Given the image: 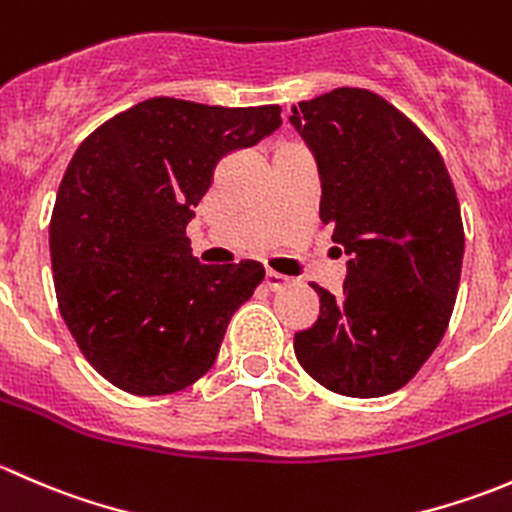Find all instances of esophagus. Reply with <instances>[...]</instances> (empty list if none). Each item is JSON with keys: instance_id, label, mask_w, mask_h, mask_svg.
Returning a JSON list of instances; mask_svg holds the SVG:
<instances>
[{"instance_id": "esophagus-1", "label": "esophagus", "mask_w": 512, "mask_h": 512, "mask_svg": "<svg viewBox=\"0 0 512 512\" xmlns=\"http://www.w3.org/2000/svg\"><path fill=\"white\" fill-rule=\"evenodd\" d=\"M287 285V277L280 275V272H272L267 270L265 272V287L272 289V292H277V289H282Z\"/></svg>"}]
</instances>
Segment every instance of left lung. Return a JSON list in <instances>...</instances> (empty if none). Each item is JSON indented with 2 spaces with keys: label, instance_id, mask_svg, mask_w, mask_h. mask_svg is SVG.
<instances>
[{
  "label": "left lung",
  "instance_id": "obj_1",
  "mask_svg": "<svg viewBox=\"0 0 512 512\" xmlns=\"http://www.w3.org/2000/svg\"><path fill=\"white\" fill-rule=\"evenodd\" d=\"M289 123L317 163L319 218L349 255L342 292L312 285L319 319L294 334V354L334 394L386 396L414 379L451 319L463 262L451 175L414 123L366 89L302 101Z\"/></svg>",
  "mask_w": 512,
  "mask_h": 512
}]
</instances>
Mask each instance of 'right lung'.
Masks as SVG:
<instances>
[{"instance_id":"right-lung-1","label":"right lung","mask_w":512,"mask_h":512,"mask_svg":"<svg viewBox=\"0 0 512 512\" xmlns=\"http://www.w3.org/2000/svg\"><path fill=\"white\" fill-rule=\"evenodd\" d=\"M280 111L148 98L71 158L49 225L56 299L81 354L118 389L173 394L218 359L265 267L200 265L185 227L218 160L275 133Z\"/></svg>"}]
</instances>
